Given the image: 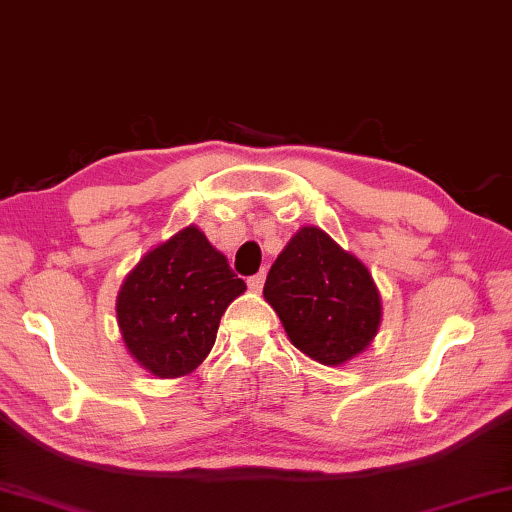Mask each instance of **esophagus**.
I'll return each instance as SVG.
<instances>
[{"label":"esophagus","instance_id":"esophagus-1","mask_svg":"<svg viewBox=\"0 0 512 512\" xmlns=\"http://www.w3.org/2000/svg\"><path fill=\"white\" fill-rule=\"evenodd\" d=\"M263 284H265V272H258V274H254V277L247 279V286L251 288V291H256V293L261 291Z\"/></svg>","mask_w":512,"mask_h":512}]
</instances>
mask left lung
<instances>
[{"instance_id":"obj_1","label":"left lung","mask_w":512,"mask_h":512,"mask_svg":"<svg viewBox=\"0 0 512 512\" xmlns=\"http://www.w3.org/2000/svg\"><path fill=\"white\" fill-rule=\"evenodd\" d=\"M263 295L293 346L321 365L355 358L381 323L372 274L316 226L300 228L286 244L268 272Z\"/></svg>"}]
</instances>
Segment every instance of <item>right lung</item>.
Masks as SVG:
<instances>
[{
    "mask_svg": "<svg viewBox=\"0 0 512 512\" xmlns=\"http://www.w3.org/2000/svg\"><path fill=\"white\" fill-rule=\"evenodd\" d=\"M247 284L196 226L152 249L124 279L117 321L129 353L159 379L201 365Z\"/></svg>",
    "mask_w": 512,
    "mask_h": 512,
    "instance_id": "1",
    "label": "right lung"
}]
</instances>
